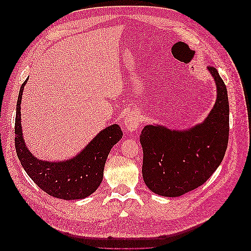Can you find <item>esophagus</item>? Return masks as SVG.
Here are the masks:
<instances>
[{
	"mask_svg": "<svg viewBox=\"0 0 251 251\" xmlns=\"http://www.w3.org/2000/svg\"><path fill=\"white\" fill-rule=\"evenodd\" d=\"M139 123H140L139 118L137 115H136V114H134V113L128 114L125 120V126H126V131L130 133L137 131L139 127Z\"/></svg>",
	"mask_w": 251,
	"mask_h": 251,
	"instance_id": "obj_1",
	"label": "esophagus"
}]
</instances>
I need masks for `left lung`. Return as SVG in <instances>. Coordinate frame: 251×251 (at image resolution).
I'll use <instances>...</instances> for the list:
<instances>
[{
	"label": "left lung",
	"mask_w": 251,
	"mask_h": 251,
	"mask_svg": "<svg viewBox=\"0 0 251 251\" xmlns=\"http://www.w3.org/2000/svg\"><path fill=\"white\" fill-rule=\"evenodd\" d=\"M217 86L214 108L202 124L189 130L146 126L140 134L142 177L151 192L179 197L201 186L221 164L229 136L227 89L215 67H208Z\"/></svg>",
	"instance_id": "left-lung-1"
}]
</instances>
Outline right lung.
I'll return each mask as SVG.
<instances>
[{"label":"right lung","mask_w":251,"mask_h":251,"mask_svg":"<svg viewBox=\"0 0 251 251\" xmlns=\"http://www.w3.org/2000/svg\"><path fill=\"white\" fill-rule=\"evenodd\" d=\"M27 80L28 78L20 89L14 126V143L22 166L34 183L52 197L64 200L89 197L100 185L105 160L114 144L123 138V131L118 125L105 127L79 154L69 160L57 162L40 160L26 147L22 133L21 101Z\"/></svg>","instance_id":"1"}]
</instances>
